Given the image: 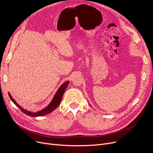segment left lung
I'll list each match as a JSON object with an SVG mask.
<instances>
[{
  "label": "left lung",
  "mask_w": 153,
  "mask_h": 153,
  "mask_svg": "<svg viewBox=\"0 0 153 153\" xmlns=\"http://www.w3.org/2000/svg\"><path fill=\"white\" fill-rule=\"evenodd\" d=\"M91 107H92V106H91Z\"/></svg>",
  "instance_id": "1"
}]
</instances>
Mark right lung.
<instances>
[{
    "instance_id": "right-lung-1",
    "label": "right lung",
    "mask_w": 153,
    "mask_h": 153,
    "mask_svg": "<svg viewBox=\"0 0 153 153\" xmlns=\"http://www.w3.org/2000/svg\"><path fill=\"white\" fill-rule=\"evenodd\" d=\"M69 83V81H66L65 82H64L60 87L59 89H58V91H56V94H54V95L53 96V98L52 99L51 101L50 102V103L48 104V105L45 107L44 108L42 109L41 110L36 111V112H33V111H28L26 109H24L23 108H22L20 105L16 102V101L12 98V95H10V94L9 92V97L11 99V100L13 102V103L15 105L17 106V107H19L21 111L22 112H23L24 114L31 117H40V116H43L47 114H49L51 112H52L54 110H55L56 108H57L61 102L62 100V95L64 93V91H65L66 89L67 88L68 84Z\"/></svg>"
}]
</instances>
